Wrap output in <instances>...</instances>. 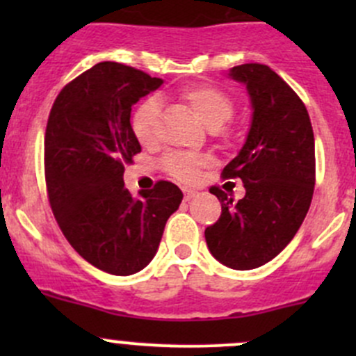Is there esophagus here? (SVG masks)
<instances>
[{
  "label": "esophagus",
  "instance_id": "1",
  "mask_svg": "<svg viewBox=\"0 0 356 356\" xmlns=\"http://www.w3.org/2000/svg\"><path fill=\"white\" fill-rule=\"evenodd\" d=\"M182 191H184V200H186V201H189L191 198H195L196 195H198V193H196L195 189H188V188H184V189H182Z\"/></svg>",
  "mask_w": 356,
  "mask_h": 356
}]
</instances>
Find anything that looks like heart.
I'll use <instances>...</instances> for the list:
<instances>
[{"label": "heart", "instance_id": "1", "mask_svg": "<svg viewBox=\"0 0 356 356\" xmlns=\"http://www.w3.org/2000/svg\"><path fill=\"white\" fill-rule=\"evenodd\" d=\"M184 99L198 117V120L210 131H217L227 120H231L232 106L231 98L220 89L211 86H193L182 91ZM158 117H160V103L155 98L146 99L138 106L132 115V131L141 145H153L158 138ZM203 158L193 153H172L165 158L163 167L172 177L182 182H193L198 179Z\"/></svg>", "mask_w": 356, "mask_h": 356}]
</instances>
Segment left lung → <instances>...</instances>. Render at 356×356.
<instances>
[{"label": "left lung", "mask_w": 356, "mask_h": 356, "mask_svg": "<svg viewBox=\"0 0 356 356\" xmlns=\"http://www.w3.org/2000/svg\"><path fill=\"white\" fill-rule=\"evenodd\" d=\"M229 77L245 84L253 113L245 145L222 175L241 179L246 195L234 201L210 188L222 213L204 229V239L222 265L251 270L277 257L307 217L315 186V139L303 102L270 67L245 63L232 67Z\"/></svg>", "instance_id": "1"}]
</instances>
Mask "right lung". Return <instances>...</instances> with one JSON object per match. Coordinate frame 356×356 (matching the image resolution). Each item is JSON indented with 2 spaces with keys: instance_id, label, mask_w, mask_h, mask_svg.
Returning a JSON list of instances; mask_svg holds the SVG:
<instances>
[{
  "instance_id": "add662e5",
  "label": "right lung",
  "mask_w": 356,
  "mask_h": 356,
  "mask_svg": "<svg viewBox=\"0 0 356 356\" xmlns=\"http://www.w3.org/2000/svg\"><path fill=\"white\" fill-rule=\"evenodd\" d=\"M163 81L102 62L56 96L44 136L46 186L63 236L84 260L113 275L143 270L160 246L182 191L168 181L132 196L124 163L141 152L132 105Z\"/></svg>"
}]
</instances>
